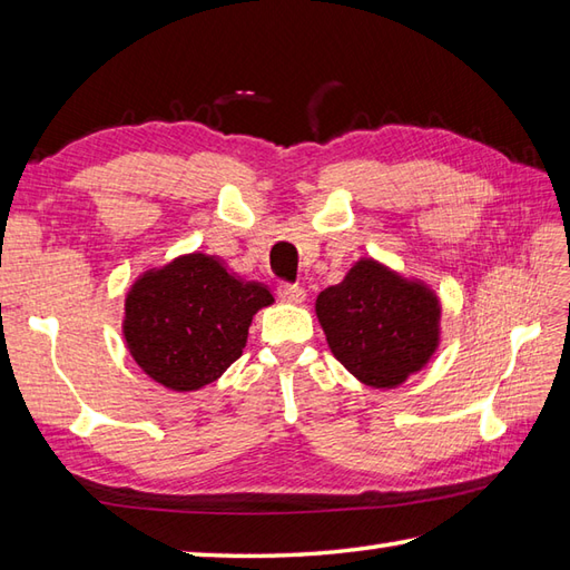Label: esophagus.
Instances as JSON below:
<instances>
[{
	"mask_svg": "<svg viewBox=\"0 0 570 570\" xmlns=\"http://www.w3.org/2000/svg\"><path fill=\"white\" fill-rule=\"evenodd\" d=\"M276 294L278 298L286 301V304H301V301L306 298V292L298 284H282L276 288Z\"/></svg>",
	"mask_w": 570,
	"mask_h": 570,
	"instance_id": "34e87169",
	"label": "esophagus"
}]
</instances>
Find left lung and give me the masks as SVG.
Masks as SVG:
<instances>
[{
	"label": "left lung",
	"instance_id": "1",
	"mask_svg": "<svg viewBox=\"0 0 570 570\" xmlns=\"http://www.w3.org/2000/svg\"><path fill=\"white\" fill-rule=\"evenodd\" d=\"M316 316L335 360L377 390H394L426 367L441 343L433 288L372 257L357 259L341 284L318 294Z\"/></svg>",
	"mask_w": 570,
	"mask_h": 570
}]
</instances>
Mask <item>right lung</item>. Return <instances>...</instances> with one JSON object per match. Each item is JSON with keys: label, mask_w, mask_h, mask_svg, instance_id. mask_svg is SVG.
<instances>
[{"label": "right lung", "mask_w": 570, "mask_h": 570, "mask_svg": "<svg viewBox=\"0 0 570 570\" xmlns=\"http://www.w3.org/2000/svg\"><path fill=\"white\" fill-rule=\"evenodd\" d=\"M272 304L269 288L242 282L210 254H180L129 286L122 335L154 382L196 392L242 355L254 313Z\"/></svg>", "instance_id": "right-lung-1"}]
</instances>
